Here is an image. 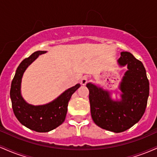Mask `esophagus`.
<instances>
[{"label": "esophagus", "instance_id": "esophagus-1", "mask_svg": "<svg viewBox=\"0 0 157 157\" xmlns=\"http://www.w3.org/2000/svg\"><path fill=\"white\" fill-rule=\"evenodd\" d=\"M87 82H88V78H87V77H86V76H83L82 77V78H81V80H80V84L81 85L84 86V85H86V83H87Z\"/></svg>", "mask_w": 157, "mask_h": 157}]
</instances>
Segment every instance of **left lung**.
Returning <instances> with one entry per match:
<instances>
[{
  "mask_svg": "<svg viewBox=\"0 0 157 157\" xmlns=\"http://www.w3.org/2000/svg\"><path fill=\"white\" fill-rule=\"evenodd\" d=\"M117 63L128 68L119 86L120 100H113L109 91L92 82L86 84L93 121L101 128L114 133L128 130L140 121L149 96V81L141 61L130 52H122Z\"/></svg>",
  "mask_w": 157,
  "mask_h": 157,
  "instance_id": "left-lung-1",
  "label": "left lung"
}]
</instances>
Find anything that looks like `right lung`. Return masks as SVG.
Here are the masks:
<instances>
[{
	"mask_svg": "<svg viewBox=\"0 0 157 157\" xmlns=\"http://www.w3.org/2000/svg\"><path fill=\"white\" fill-rule=\"evenodd\" d=\"M46 52V51L34 52L31 56L21 63L16 70L10 89L12 109L16 118L23 125L37 132H48L64 122L67 113L68 104L71 95L80 86V83H77L73 87L66 90L52 102L45 105H34L25 101L21 90L23 74L29 66L39 55Z\"/></svg>",
	"mask_w": 157,
	"mask_h": 157,
	"instance_id": "1",
	"label": "right lung"
}]
</instances>
